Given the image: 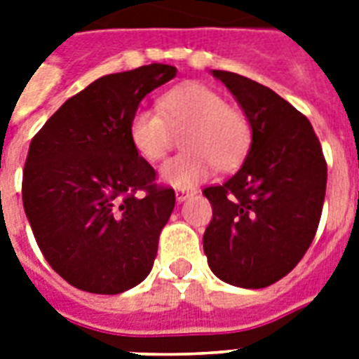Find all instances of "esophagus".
<instances>
[{
  "label": "esophagus",
  "mask_w": 359,
  "mask_h": 359,
  "mask_svg": "<svg viewBox=\"0 0 359 359\" xmlns=\"http://www.w3.org/2000/svg\"><path fill=\"white\" fill-rule=\"evenodd\" d=\"M194 194H196L194 190H184V188H177V190H175L177 201H184V199H188V197L194 196Z\"/></svg>",
  "instance_id": "obj_1"
}]
</instances>
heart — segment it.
<instances>
[{"label":"heart","instance_id":"heart-1","mask_svg":"<svg viewBox=\"0 0 359 359\" xmlns=\"http://www.w3.org/2000/svg\"><path fill=\"white\" fill-rule=\"evenodd\" d=\"M160 111L137 108L128 121V137L135 154L156 163L165 158L173 132H182V154L160 171L175 188H194L214 169H233L251 143V124L244 111L227 106L225 98L203 83L175 87L160 98Z\"/></svg>","mask_w":359,"mask_h":359}]
</instances>
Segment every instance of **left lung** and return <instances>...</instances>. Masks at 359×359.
Returning a JSON list of instances; mask_svg holds the SVG:
<instances>
[{"label": "left lung", "instance_id": "1", "mask_svg": "<svg viewBox=\"0 0 359 359\" xmlns=\"http://www.w3.org/2000/svg\"><path fill=\"white\" fill-rule=\"evenodd\" d=\"M212 76L250 121L251 145L227 182L203 190L212 205L203 250L222 281L262 289L285 278L311 245L328 168L311 123L278 93L235 72Z\"/></svg>", "mask_w": 359, "mask_h": 359}]
</instances>
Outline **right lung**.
Here are the masks:
<instances>
[{
  "instance_id": "obj_1",
  "label": "right lung",
  "mask_w": 359,
  "mask_h": 359,
  "mask_svg": "<svg viewBox=\"0 0 359 359\" xmlns=\"http://www.w3.org/2000/svg\"><path fill=\"white\" fill-rule=\"evenodd\" d=\"M177 76L152 63L98 78L31 140L22 199L42 255L72 287L119 294L149 276L175 191L135 154L128 121Z\"/></svg>"
}]
</instances>
